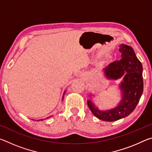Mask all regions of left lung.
I'll use <instances>...</instances> for the list:
<instances>
[{"mask_svg":"<svg viewBox=\"0 0 152 152\" xmlns=\"http://www.w3.org/2000/svg\"><path fill=\"white\" fill-rule=\"evenodd\" d=\"M119 50L121 58L115 61L103 68L105 78L111 80L122 78L119 84L121 100L113 109L101 110L92 101L95 94L90 93L88 106L98 119L105 121H115L127 117L138 104L143 91V67L129 45L121 44Z\"/></svg>","mask_w":152,"mask_h":152,"instance_id":"obj_1","label":"left lung"}]
</instances>
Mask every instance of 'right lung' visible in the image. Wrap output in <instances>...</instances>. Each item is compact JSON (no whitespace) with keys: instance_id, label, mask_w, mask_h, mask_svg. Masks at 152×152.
<instances>
[{"instance_id":"add662e5","label":"right lung","mask_w":152,"mask_h":152,"mask_svg":"<svg viewBox=\"0 0 152 152\" xmlns=\"http://www.w3.org/2000/svg\"><path fill=\"white\" fill-rule=\"evenodd\" d=\"M66 92V91H64V94H63V96H62V99H61V101H63V100H64V94H65V92ZM51 117V116H50ZM50 117H47V118H45V119H38V120H35V119H32V120H34V121H43V120H45V119H48V118H50Z\"/></svg>"}]
</instances>
